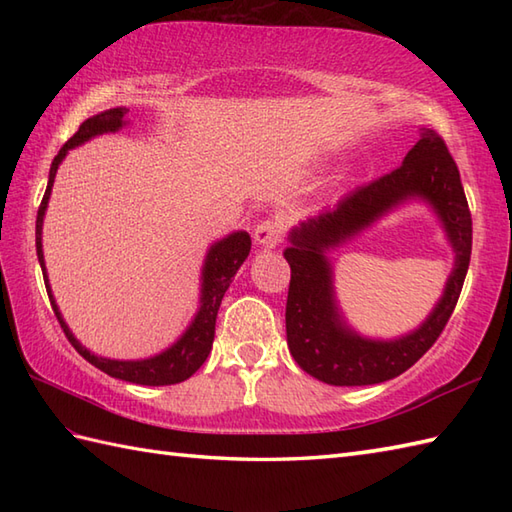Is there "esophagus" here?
Here are the masks:
<instances>
[{"label":"esophagus","instance_id":"obj_1","mask_svg":"<svg viewBox=\"0 0 512 512\" xmlns=\"http://www.w3.org/2000/svg\"><path fill=\"white\" fill-rule=\"evenodd\" d=\"M281 233H284V226L277 220H266L262 224H257L253 239L257 246H277L281 242Z\"/></svg>","mask_w":512,"mask_h":512}]
</instances>
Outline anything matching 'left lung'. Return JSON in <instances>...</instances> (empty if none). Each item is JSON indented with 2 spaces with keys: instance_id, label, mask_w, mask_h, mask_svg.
Segmentation results:
<instances>
[{
  "instance_id": "8db88e82",
  "label": "left lung",
  "mask_w": 512,
  "mask_h": 512,
  "mask_svg": "<svg viewBox=\"0 0 512 512\" xmlns=\"http://www.w3.org/2000/svg\"><path fill=\"white\" fill-rule=\"evenodd\" d=\"M409 201L427 203L437 213L454 250V268L437 306L416 331L396 340H369L342 317L329 253ZM471 224L458 165L444 140L422 127L420 140L396 171L292 226L284 250L290 264L286 336L297 365L336 387L376 385L407 372L436 343L458 303L471 262Z\"/></svg>"
}]
</instances>
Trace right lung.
Here are the masks:
<instances>
[{
    "instance_id": "1",
    "label": "right lung",
    "mask_w": 512,
    "mask_h": 512,
    "mask_svg": "<svg viewBox=\"0 0 512 512\" xmlns=\"http://www.w3.org/2000/svg\"><path fill=\"white\" fill-rule=\"evenodd\" d=\"M129 110L127 107H112V110H105L101 114H96L88 121H83L79 132H76L68 143L61 147V151L54 156L52 165H50V176H48V187L46 193H43L41 206L37 211V257H39V266L43 273V281H46V290L52 303V310L57 314V319L61 323V328L68 336V341L74 345V350L79 352L85 361L92 363L94 367H99L101 372L112 378H121L127 380V383H136V385H149V387H160V385H176L193 376L202 363L209 356L211 347H213V336H215V319H217V310H220V303L224 299V292L231 286V279L242 264L246 262V257L250 253V235L246 231H233L226 237L217 239L206 250L204 264H202V275H200V303H198V312L193 314L191 323L187 325L176 341H173L167 350H162L154 356L147 358H136V361H118V358H105L90 352L65 323L63 314L57 306V299L52 295L50 288V279H48V270H46V259H43V217H46L48 211V200L52 193V184L54 178H57V169L63 162V158L68 156V151L85 145L88 140L103 136V134H114L121 132L127 121Z\"/></svg>"
}]
</instances>
